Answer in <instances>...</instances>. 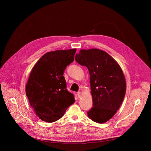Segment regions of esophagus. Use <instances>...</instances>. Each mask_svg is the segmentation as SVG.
I'll use <instances>...</instances> for the list:
<instances>
[{
	"instance_id": "1",
	"label": "esophagus",
	"mask_w": 151,
	"mask_h": 151,
	"mask_svg": "<svg viewBox=\"0 0 151 151\" xmlns=\"http://www.w3.org/2000/svg\"><path fill=\"white\" fill-rule=\"evenodd\" d=\"M77 96H78V98L80 99L81 97V92H78V94H77Z\"/></svg>"
}]
</instances>
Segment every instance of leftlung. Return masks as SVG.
I'll list each match as a JSON object with an SVG mask.
<instances>
[{
    "label": "left lung",
    "mask_w": 151,
    "mask_h": 151,
    "mask_svg": "<svg viewBox=\"0 0 151 151\" xmlns=\"http://www.w3.org/2000/svg\"><path fill=\"white\" fill-rule=\"evenodd\" d=\"M75 60L87 67L90 76L93 107L87 112L93 121L103 124L111 119L125 97L126 82L118 63L99 49L81 50Z\"/></svg>",
    "instance_id": "1"
}]
</instances>
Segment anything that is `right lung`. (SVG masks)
Masks as SVG:
<instances>
[{"label": "right lung", "mask_w": 151, "mask_h": 151, "mask_svg": "<svg viewBox=\"0 0 151 151\" xmlns=\"http://www.w3.org/2000/svg\"><path fill=\"white\" fill-rule=\"evenodd\" d=\"M76 50H57L46 53L36 63L26 86L30 104L39 118L47 122L60 119L75 102L66 89L64 70L74 60Z\"/></svg>", "instance_id": "obj_1"}]
</instances>
